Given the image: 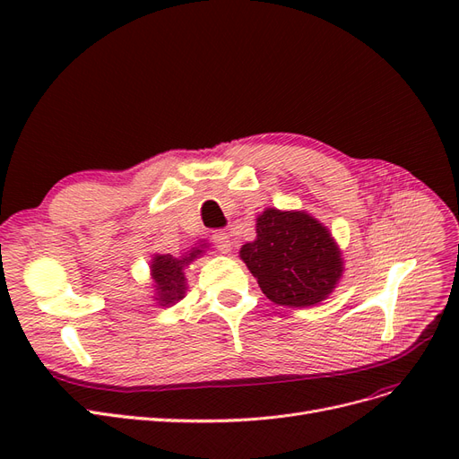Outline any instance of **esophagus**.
<instances>
[{
  "mask_svg": "<svg viewBox=\"0 0 459 459\" xmlns=\"http://www.w3.org/2000/svg\"><path fill=\"white\" fill-rule=\"evenodd\" d=\"M214 245L218 247V251L220 253H230L231 251V238H230V233L228 231H218V233H214Z\"/></svg>",
  "mask_w": 459,
  "mask_h": 459,
  "instance_id": "1",
  "label": "esophagus"
}]
</instances>
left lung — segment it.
Listing matches in <instances>:
<instances>
[{
    "label": "left lung",
    "instance_id": "8db88e82",
    "mask_svg": "<svg viewBox=\"0 0 459 459\" xmlns=\"http://www.w3.org/2000/svg\"><path fill=\"white\" fill-rule=\"evenodd\" d=\"M241 260L272 302L287 308L316 307L339 285L344 260L327 226L304 211L264 208L256 239L245 243Z\"/></svg>",
    "mask_w": 459,
    "mask_h": 459
}]
</instances>
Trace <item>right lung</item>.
Returning <instances> with one entry per match:
<instances>
[{
  "label": "right lung",
  "mask_w": 459,
  "mask_h": 459,
  "mask_svg": "<svg viewBox=\"0 0 459 459\" xmlns=\"http://www.w3.org/2000/svg\"><path fill=\"white\" fill-rule=\"evenodd\" d=\"M204 248H208V243L199 241L195 247H191L189 251L182 253L179 256L159 253L152 255L149 262V270L152 280V300L157 302V307H174L176 302L186 297V270L189 268V264H193L204 255Z\"/></svg>",
  "instance_id": "obj_1"
}]
</instances>
